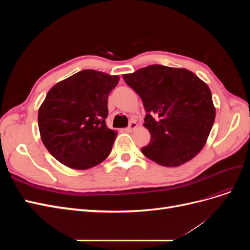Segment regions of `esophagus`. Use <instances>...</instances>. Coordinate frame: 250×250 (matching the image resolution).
I'll list each match as a JSON object with an SVG mask.
<instances>
[{"instance_id": "obj_1", "label": "esophagus", "mask_w": 250, "mask_h": 250, "mask_svg": "<svg viewBox=\"0 0 250 250\" xmlns=\"http://www.w3.org/2000/svg\"><path fill=\"white\" fill-rule=\"evenodd\" d=\"M135 127H137V123L134 122V121H131V122L129 123V125H128V127L126 128V131L127 132H130V131H132L133 129H135Z\"/></svg>"}]
</instances>
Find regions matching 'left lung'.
Instances as JSON below:
<instances>
[{
	"label": "left lung",
	"instance_id": "obj_1",
	"mask_svg": "<svg viewBox=\"0 0 250 250\" xmlns=\"http://www.w3.org/2000/svg\"><path fill=\"white\" fill-rule=\"evenodd\" d=\"M124 81L143 101L150 142L142 153L165 167H177L198 154L213 127L216 110L208 86L186 69L152 64Z\"/></svg>",
	"mask_w": 250,
	"mask_h": 250
}]
</instances>
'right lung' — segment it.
Returning a JSON list of instances; mask_svg holds the SVG:
<instances>
[{
	"instance_id": "add662e5",
	"label": "right lung",
	"mask_w": 250,
	"mask_h": 250,
	"mask_svg": "<svg viewBox=\"0 0 250 250\" xmlns=\"http://www.w3.org/2000/svg\"><path fill=\"white\" fill-rule=\"evenodd\" d=\"M119 76L83 70L53 86L39 110L42 141L66 167L85 170L102 163L117 132L106 126L108 95Z\"/></svg>"
}]
</instances>
